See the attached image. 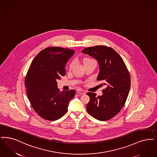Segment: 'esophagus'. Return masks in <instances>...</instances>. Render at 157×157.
Instances as JSON below:
<instances>
[{
    "instance_id": "esophagus-1",
    "label": "esophagus",
    "mask_w": 157,
    "mask_h": 157,
    "mask_svg": "<svg viewBox=\"0 0 157 157\" xmlns=\"http://www.w3.org/2000/svg\"><path fill=\"white\" fill-rule=\"evenodd\" d=\"M77 91H78V92L79 93V94H85V91H84V90H82V89H78L77 90Z\"/></svg>"
}]
</instances>
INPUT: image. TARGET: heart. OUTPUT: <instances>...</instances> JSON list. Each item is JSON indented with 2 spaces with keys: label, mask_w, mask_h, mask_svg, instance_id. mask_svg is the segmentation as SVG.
<instances>
[{
  "label": "heart",
  "mask_w": 157,
  "mask_h": 157,
  "mask_svg": "<svg viewBox=\"0 0 157 157\" xmlns=\"http://www.w3.org/2000/svg\"><path fill=\"white\" fill-rule=\"evenodd\" d=\"M94 61V59L90 58H85L83 59V65L86 63H88V62H90V61ZM72 65H73V63L71 62L69 63V65H68V67H69V69H71L72 67Z\"/></svg>",
  "instance_id": "1"
}]
</instances>
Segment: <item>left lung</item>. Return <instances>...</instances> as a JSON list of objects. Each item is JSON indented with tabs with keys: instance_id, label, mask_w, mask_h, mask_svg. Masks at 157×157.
I'll return each instance as SVG.
<instances>
[{
	"instance_id": "8db88e82",
	"label": "left lung",
	"mask_w": 157,
	"mask_h": 157,
	"mask_svg": "<svg viewBox=\"0 0 157 157\" xmlns=\"http://www.w3.org/2000/svg\"><path fill=\"white\" fill-rule=\"evenodd\" d=\"M96 58L99 64L100 72L97 80L106 88L103 95L88 92L90 101L87 105L88 113L101 121L112 119L124 106L130 89L131 79L125 63L112 48L105 45H96L82 50Z\"/></svg>"
}]
</instances>
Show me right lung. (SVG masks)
<instances>
[{"instance_id": "right-lung-1", "label": "right lung", "mask_w": 157, "mask_h": 157, "mask_svg": "<svg viewBox=\"0 0 157 157\" xmlns=\"http://www.w3.org/2000/svg\"><path fill=\"white\" fill-rule=\"evenodd\" d=\"M75 51L51 47L40 51L33 60L25 79L27 94L34 111L44 119L54 121L67 112L75 90L60 92L58 79L65 75V66Z\"/></svg>"}]
</instances>
